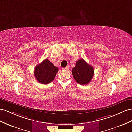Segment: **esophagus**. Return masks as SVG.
Segmentation results:
<instances>
[{
    "instance_id": "34e87169",
    "label": "esophagus",
    "mask_w": 132,
    "mask_h": 132,
    "mask_svg": "<svg viewBox=\"0 0 132 132\" xmlns=\"http://www.w3.org/2000/svg\"><path fill=\"white\" fill-rule=\"evenodd\" d=\"M69 69V66H67L66 67H65V68H63L64 70H68Z\"/></svg>"
}]
</instances>
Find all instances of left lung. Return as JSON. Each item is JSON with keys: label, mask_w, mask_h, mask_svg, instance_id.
Here are the masks:
<instances>
[{"label": "left lung", "mask_w": 132, "mask_h": 132, "mask_svg": "<svg viewBox=\"0 0 132 132\" xmlns=\"http://www.w3.org/2000/svg\"><path fill=\"white\" fill-rule=\"evenodd\" d=\"M93 67L83 59L79 60L76 66L72 69V73L74 79L80 85L88 84L94 76Z\"/></svg>", "instance_id": "obj_1"}]
</instances>
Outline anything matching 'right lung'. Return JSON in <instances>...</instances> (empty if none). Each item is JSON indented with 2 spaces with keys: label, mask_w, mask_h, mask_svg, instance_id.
Returning <instances> with one entry per match:
<instances>
[{
  "label": "right lung",
  "mask_w": 132,
  "mask_h": 132,
  "mask_svg": "<svg viewBox=\"0 0 132 132\" xmlns=\"http://www.w3.org/2000/svg\"><path fill=\"white\" fill-rule=\"evenodd\" d=\"M57 71L58 68L48 59H46L36 66L34 74L36 80L39 83L48 84L55 78Z\"/></svg>",
  "instance_id": "obj_1"
}]
</instances>
